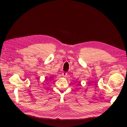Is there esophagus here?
<instances>
[{"label": "esophagus", "instance_id": "esophagus-1", "mask_svg": "<svg viewBox=\"0 0 127 127\" xmlns=\"http://www.w3.org/2000/svg\"><path fill=\"white\" fill-rule=\"evenodd\" d=\"M67 75V73H66V72H63V73H62V76L63 77H66Z\"/></svg>", "mask_w": 127, "mask_h": 127}]
</instances>
